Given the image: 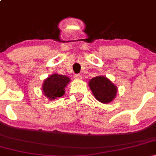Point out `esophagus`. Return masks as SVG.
Listing matches in <instances>:
<instances>
[{"mask_svg":"<svg viewBox=\"0 0 156 156\" xmlns=\"http://www.w3.org/2000/svg\"><path fill=\"white\" fill-rule=\"evenodd\" d=\"M74 78L76 80H80L82 79V76L80 74H76L74 75Z\"/></svg>","mask_w":156,"mask_h":156,"instance_id":"34e87169","label":"esophagus"}]
</instances>
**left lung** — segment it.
I'll return each instance as SVG.
<instances>
[{
  "mask_svg": "<svg viewBox=\"0 0 156 156\" xmlns=\"http://www.w3.org/2000/svg\"><path fill=\"white\" fill-rule=\"evenodd\" d=\"M89 87L93 95L102 103H109L115 99L117 87L106 77L98 76L89 81Z\"/></svg>",
  "mask_w": 156,
  "mask_h": 156,
  "instance_id": "1",
  "label": "left lung"
}]
</instances>
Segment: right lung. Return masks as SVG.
Here are the masks:
<instances>
[{
  "mask_svg": "<svg viewBox=\"0 0 156 156\" xmlns=\"http://www.w3.org/2000/svg\"><path fill=\"white\" fill-rule=\"evenodd\" d=\"M70 80L67 76L53 73L44 80L42 93L48 100L54 101L65 94V88Z\"/></svg>",
  "mask_w": 156,
  "mask_h": 156,
  "instance_id": "1",
  "label": "right lung"
}]
</instances>
